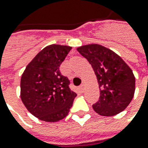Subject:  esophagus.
I'll return each mask as SVG.
<instances>
[{"mask_svg":"<svg viewBox=\"0 0 148 148\" xmlns=\"http://www.w3.org/2000/svg\"><path fill=\"white\" fill-rule=\"evenodd\" d=\"M79 90H80L81 92H83V90H84V85L82 84L81 86H79Z\"/></svg>","mask_w":148,"mask_h":148,"instance_id":"obj_1","label":"esophagus"}]
</instances>
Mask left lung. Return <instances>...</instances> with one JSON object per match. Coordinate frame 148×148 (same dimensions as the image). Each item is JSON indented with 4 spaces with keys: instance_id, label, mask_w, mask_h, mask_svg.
<instances>
[{
    "instance_id": "left-lung-1",
    "label": "left lung",
    "mask_w": 148,
    "mask_h": 148,
    "mask_svg": "<svg viewBox=\"0 0 148 148\" xmlns=\"http://www.w3.org/2000/svg\"><path fill=\"white\" fill-rule=\"evenodd\" d=\"M91 65L100 89L93 109L100 115L112 116L126 109L133 99L135 78L131 68L112 50L92 44L77 48Z\"/></svg>"
}]
</instances>
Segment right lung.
I'll use <instances>...</instances> for the list:
<instances>
[{
    "mask_svg": "<svg viewBox=\"0 0 148 148\" xmlns=\"http://www.w3.org/2000/svg\"><path fill=\"white\" fill-rule=\"evenodd\" d=\"M71 46L51 45L38 53L29 63L21 79V99L35 117L57 122L66 116L77 94L59 66Z\"/></svg>",
    "mask_w": 148,
    "mask_h": 148,
    "instance_id": "add662e5",
    "label": "right lung"
}]
</instances>
